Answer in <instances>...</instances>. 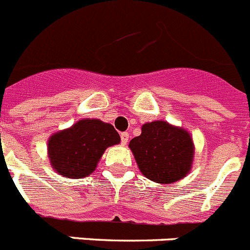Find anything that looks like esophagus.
Segmentation results:
<instances>
[{"instance_id":"34e87169","label":"esophagus","mask_w":250,"mask_h":250,"mask_svg":"<svg viewBox=\"0 0 250 250\" xmlns=\"http://www.w3.org/2000/svg\"><path fill=\"white\" fill-rule=\"evenodd\" d=\"M128 138H129V134H128L127 132H123V133H121V142H122L123 146L127 145Z\"/></svg>"}]
</instances>
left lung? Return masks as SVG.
<instances>
[{"mask_svg": "<svg viewBox=\"0 0 250 250\" xmlns=\"http://www.w3.org/2000/svg\"><path fill=\"white\" fill-rule=\"evenodd\" d=\"M129 148L142 174L156 183H174L192 168V137L183 128L164 121L142 125L141 136L129 142Z\"/></svg>", "mask_w": 250, "mask_h": 250, "instance_id": "8db88e82", "label": "left lung"}]
</instances>
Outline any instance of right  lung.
Masks as SVG:
<instances>
[{
    "label": "right lung",
    "mask_w": 250,
    "mask_h": 250,
    "mask_svg": "<svg viewBox=\"0 0 250 250\" xmlns=\"http://www.w3.org/2000/svg\"><path fill=\"white\" fill-rule=\"evenodd\" d=\"M120 142V134L109 123L81 120L49 137V162L66 178H83L93 173L104 150Z\"/></svg>",
    "instance_id": "add662e5"
}]
</instances>
